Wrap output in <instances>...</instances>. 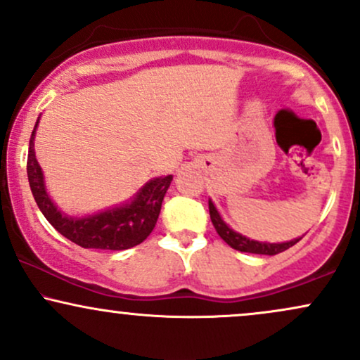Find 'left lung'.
Returning a JSON list of instances; mask_svg holds the SVG:
<instances>
[{
  "mask_svg": "<svg viewBox=\"0 0 360 360\" xmlns=\"http://www.w3.org/2000/svg\"><path fill=\"white\" fill-rule=\"evenodd\" d=\"M208 206H210V218H212V223L214 230H217V233L220 235L223 240L229 243V245L235 250L249 252V254H260V255H276V254H281V252L288 250L289 247H292L295 243H298L301 238H303V237H298V238H292V240L289 242H278V243L252 240V238L235 232L233 229H230V226L226 225L212 200H208Z\"/></svg>",
  "mask_w": 360,
  "mask_h": 360,
  "instance_id": "1",
  "label": "left lung"
}]
</instances>
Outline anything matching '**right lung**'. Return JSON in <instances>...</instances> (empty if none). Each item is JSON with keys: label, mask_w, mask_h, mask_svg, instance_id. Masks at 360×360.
Returning <instances> with one entry per match:
<instances>
[{"label": "right lung", "mask_w": 360, "mask_h": 360, "mask_svg": "<svg viewBox=\"0 0 360 360\" xmlns=\"http://www.w3.org/2000/svg\"><path fill=\"white\" fill-rule=\"evenodd\" d=\"M39 122L40 117L37 120L28 143L27 174L35 203L39 205L47 221L60 235L84 249L125 250L146 240L154 230L172 176H160L147 181L125 203L111 206L103 212L84 214V217L65 214L51 200L42 167L35 157L34 142Z\"/></svg>", "instance_id": "obj_1"}]
</instances>
